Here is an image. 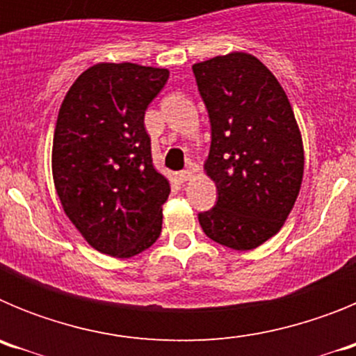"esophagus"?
<instances>
[{
	"instance_id": "34e87169",
	"label": "esophagus",
	"mask_w": 356,
	"mask_h": 356,
	"mask_svg": "<svg viewBox=\"0 0 356 356\" xmlns=\"http://www.w3.org/2000/svg\"><path fill=\"white\" fill-rule=\"evenodd\" d=\"M178 176H180V180H181V181H188V180H191V178H193V176H194V171H193V169H191V168H188V169H185V171H181Z\"/></svg>"
}]
</instances>
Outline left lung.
<instances>
[{
  "instance_id": "left-lung-1",
  "label": "left lung",
  "mask_w": 356,
  "mask_h": 356,
  "mask_svg": "<svg viewBox=\"0 0 356 356\" xmlns=\"http://www.w3.org/2000/svg\"><path fill=\"white\" fill-rule=\"evenodd\" d=\"M209 110L205 171L216 207L197 213L207 237L237 251L284 226L303 181V140L280 81L257 56L234 51L193 65Z\"/></svg>"
}]
</instances>
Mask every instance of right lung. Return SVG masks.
<instances>
[{
    "mask_svg": "<svg viewBox=\"0 0 356 356\" xmlns=\"http://www.w3.org/2000/svg\"><path fill=\"white\" fill-rule=\"evenodd\" d=\"M169 71L96 64L65 94L53 135L51 169L62 209L102 253L130 259L155 244L171 187L153 168L144 114Z\"/></svg>",
    "mask_w": 356,
    "mask_h": 356,
    "instance_id": "1",
    "label": "right lung"
}]
</instances>
